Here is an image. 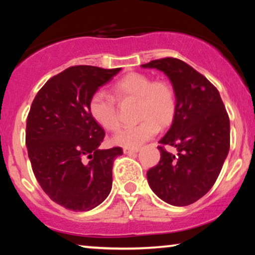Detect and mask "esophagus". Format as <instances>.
<instances>
[{"instance_id":"1","label":"esophagus","mask_w":255,"mask_h":255,"mask_svg":"<svg viewBox=\"0 0 255 255\" xmlns=\"http://www.w3.org/2000/svg\"><path fill=\"white\" fill-rule=\"evenodd\" d=\"M139 151V148H128V147H124L123 148V152L125 154H132V153H137Z\"/></svg>"}]
</instances>
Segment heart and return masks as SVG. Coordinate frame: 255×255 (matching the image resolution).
<instances>
[{"mask_svg":"<svg viewBox=\"0 0 255 255\" xmlns=\"http://www.w3.org/2000/svg\"><path fill=\"white\" fill-rule=\"evenodd\" d=\"M117 101L137 100L135 117L140 122L124 127L113 137L115 145L138 148L158 133L159 127L172 123L176 113V95L166 80H153L145 73L131 72L117 80L113 87ZM89 114L97 124L108 131L120 128V113L116 100L103 92L94 93L89 100Z\"/></svg>","mask_w":255,"mask_h":255,"instance_id":"heart-1","label":"heart"}]
</instances>
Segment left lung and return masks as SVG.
Wrapping results in <instances>:
<instances>
[{"label": "left lung", "mask_w": 255, "mask_h": 255, "mask_svg": "<svg viewBox=\"0 0 255 255\" xmlns=\"http://www.w3.org/2000/svg\"><path fill=\"white\" fill-rule=\"evenodd\" d=\"M165 73L176 95V113L168 132L159 140L160 161L147 172L158 197L186 207L214 186L230 149V120L217 88L196 69L176 58L141 65ZM166 144L178 149L167 152Z\"/></svg>", "instance_id": "obj_1"}]
</instances>
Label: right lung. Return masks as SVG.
<instances>
[{
	"instance_id": "add662e5",
	"label": "right lung",
	"mask_w": 255,
	"mask_h": 255,
	"mask_svg": "<svg viewBox=\"0 0 255 255\" xmlns=\"http://www.w3.org/2000/svg\"><path fill=\"white\" fill-rule=\"evenodd\" d=\"M120 71L72 66L48 80L31 104L25 142L33 174L47 196L69 210H92L113 187L114 160L123 149L99 148L106 133L88 104Z\"/></svg>"
}]
</instances>
